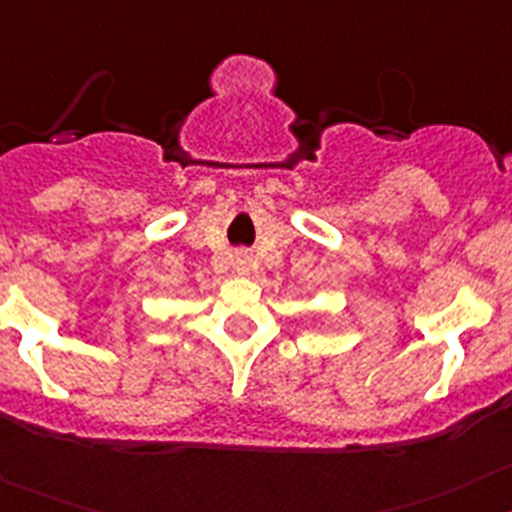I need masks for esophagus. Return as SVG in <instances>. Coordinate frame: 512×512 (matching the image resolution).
<instances>
[{"mask_svg":"<svg viewBox=\"0 0 512 512\" xmlns=\"http://www.w3.org/2000/svg\"><path fill=\"white\" fill-rule=\"evenodd\" d=\"M236 269L241 271V274H248V269H251V261H248V256H238Z\"/></svg>","mask_w":512,"mask_h":512,"instance_id":"1","label":"esophagus"}]
</instances>
